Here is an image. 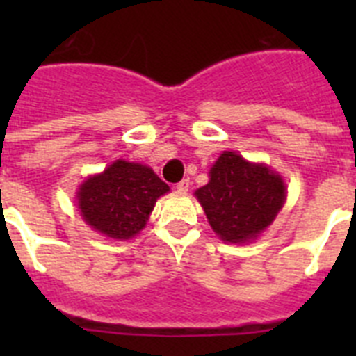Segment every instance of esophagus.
<instances>
[{"label":"esophagus","mask_w":356,"mask_h":356,"mask_svg":"<svg viewBox=\"0 0 356 356\" xmlns=\"http://www.w3.org/2000/svg\"><path fill=\"white\" fill-rule=\"evenodd\" d=\"M176 188H178V193H187V191H188V178L181 180L180 184H176Z\"/></svg>","instance_id":"esophagus-1"}]
</instances>
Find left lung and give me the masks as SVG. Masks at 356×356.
<instances>
[{
    "label": "left lung",
    "instance_id": "left-lung-1",
    "mask_svg": "<svg viewBox=\"0 0 356 356\" xmlns=\"http://www.w3.org/2000/svg\"><path fill=\"white\" fill-rule=\"evenodd\" d=\"M210 226L222 241L246 242L275 221L285 203V185L262 163L225 151L210 169V181L196 191Z\"/></svg>",
    "mask_w": 356,
    "mask_h": 356
}]
</instances>
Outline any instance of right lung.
<instances>
[{
  "label": "right lung",
  "mask_w": 356,
  "mask_h": 356,
  "mask_svg": "<svg viewBox=\"0 0 356 356\" xmlns=\"http://www.w3.org/2000/svg\"><path fill=\"white\" fill-rule=\"evenodd\" d=\"M169 185L140 163L118 160L105 172L90 176L78 191V207L87 225L112 238L139 234L156 200Z\"/></svg>",
  "instance_id": "obj_1"
}]
</instances>
